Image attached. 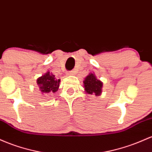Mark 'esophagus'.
Listing matches in <instances>:
<instances>
[{
  "label": "esophagus",
  "instance_id": "obj_1",
  "mask_svg": "<svg viewBox=\"0 0 152 152\" xmlns=\"http://www.w3.org/2000/svg\"><path fill=\"white\" fill-rule=\"evenodd\" d=\"M74 73H75V71H69V72H67L66 74H67V75H74Z\"/></svg>",
  "mask_w": 152,
  "mask_h": 152
}]
</instances>
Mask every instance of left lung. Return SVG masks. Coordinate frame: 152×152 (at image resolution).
<instances>
[{"mask_svg":"<svg viewBox=\"0 0 152 152\" xmlns=\"http://www.w3.org/2000/svg\"><path fill=\"white\" fill-rule=\"evenodd\" d=\"M85 93L88 94L100 95L102 93L103 83L98 80L93 73H90L83 81Z\"/></svg>","mask_w":152,"mask_h":152,"instance_id":"left-lung-1","label":"left lung"}]
</instances>
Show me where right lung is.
Listing matches in <instances>:
<instances>
[{
	"mask_svg": "<svg viewBox=\"0 0 152 152\" xmlns=\"http://www.w3.org/2000/svg\"><path fill=\"white\" fill-rule=\"evenodd\" d=\"M37 83L42 93H54L59 89L60 80H57L54 75L47 72L37 79Z\"/></svg>",
	"mask_w": 152,
	"mask_h": 152,
	"instance_id": "1",
	"label": "right lung"
}]
</instances>
